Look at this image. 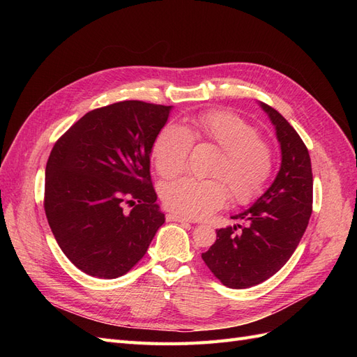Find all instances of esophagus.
I'll use <instances>...</instances> for the list:
<instances>
[{"label": "esophagus", "instance_id": "34e87169", "mask_svg": "<svg viewBox=\"0 0 357 357\" xmlns=\"http://www.w3.org/2000/svg\"><path fill=\"white\" fill-rule=\"evenodd\" d=\"M167 220H168V222H181V223H192V222H193V220L185 218V215L174 214V213L167 214Z\"/></svg>", "mask_w": 357, "mask_h": 357}]
</instances>
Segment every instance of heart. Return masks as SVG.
Segmentation results:
<instances>
[{
    "instance_id": "heart-1",
    "label": "heart",
    "mask_w": 357,
    "mask_h": 357,
    "mask_svg": "<svg viewBox=\"0 0 357 357\" xmlns=\"http://www.w3.org/2000/svg\"><path fill=\"white\" fill-rule=\"evenodd\" d=\"M193 142L210 143L222 150L214 177L227 183L236 202L252 201L271 174V147L257 137L256 129L238 114L214 110L195 116L185 128L168 123L160 129L153 144V158L162 177L172 178L186 168ZM224 183L220 180L181 178L164 186L162 199L172 211L202 219L228 201L229 187Z\"/></svg>"
}]
</instances>
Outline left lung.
I'll return each mask as SVG.
<instances>
[{
    "label": "left lung",
    "instance_id": "left-lung-1",
    "mask_svg": "<svg viewBox=\"0 0 357 357\" xmlns=\"http://www.w3.org/2000/svg\"><path fill=\"white\" fill-rule=\"evenodd\" d=\"M259 105L275 129L280 169L250 208L232 215L243 225L219 229L215 243L202 253L210 271L231 289L256 286L280 271L296 250L312 211L311 160L304 142L273 107Z\"/></svg>",
    "mask_w": 357,
    "mask_h": 357
}]
</instances>
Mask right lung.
I'll list each match as a JSON object with an SVG mask.
<instances>
[{"mask_svg":"<svg viewBox=\"0 0 357 357\" xmlns=\"http://www.w3.org/2000/svg\"><path fill=\"white\" fill-rule=\"evenodd\" d=\"M172 105L122 101L86 113L52 149L45 210L70 261L117 278L142 259L165 222L150 181V155ZM133 208L124 210V204Z\"/></svg>","mask_w":357,"mask_h":357,"instance_id":"1","label":"right lung"}]
</instances>
